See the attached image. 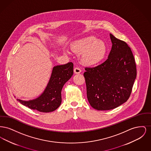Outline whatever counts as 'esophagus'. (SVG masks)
<instances>
[{
	"label": "esophagus",
	"mask_w": 151,
	"mask_h": 151,
	"mask_svg": "<svg viewBox=\"0 0 151 151\" xmlns=\"http://www.w3.org/2000/svg\"><path fill=\"white\" fill-rule=\"evenodd\" d=\"M73 72L75 73H80V72H81V70L78 68V67H76V68H74V70H73Z\"/></svg>",
	"instance_id": "esophagus-1"
}]
</instances>
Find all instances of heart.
Here are the masks:
<instances>
[{
  "mask_svg": "<svg viewBox=\"0 0 151 151\" xmlns=\"http://www.w3.org/2000/svg\"><path fill=\"white\" fill-rule=\"evenodd\" d=\"M71 50L80 54V60L83 65L92 66L99 64L104 59L107 52L105 43L93 36H88L73 42Z\"/></svg>",
  "mask_w": 151,
  "mask_h": 151,
  "instance_id": "1",
  "label": "heart"
}]
</instances>
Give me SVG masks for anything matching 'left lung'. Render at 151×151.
<instances>
[{"instance_id":"8db88e82","label":"left lung","mask_w":151,"mask_h":151,"mask_svg":"<svg viewBox=\"0 0 151 151\" xmlns=\"http://www.w3.org/2000/svg\"><path fill=\"white\" fill-rule=\"evenodd\" d=\"M112 43L108 59L84 73L86 95L91 106L98 110L119 106L129 99L137 77L132 51L125 42L110 34Z\"/></svg>"}]
</instances>
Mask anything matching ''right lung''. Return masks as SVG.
<instances>
[{
  "instance_id": "1",
  "label": "right lung",
  "mask_w": 151,
  "mask_h": 151,
  "mask_svg": "<svg viewBox=\"0 0 151 151\" xmlns=\"http://www.w3.org/2000/svg\"><path fill=\"white\" fill-rule=\"evenodd\" d=\"M73 68L72 62L54 66L42 93L33 100L24 101L17 99V100L22 105L40 112L49 113L55 110L61 104L62 89L65 83L71 78Z\"/></svg>"
}]
</instances>
